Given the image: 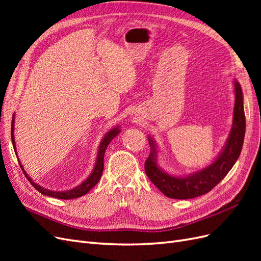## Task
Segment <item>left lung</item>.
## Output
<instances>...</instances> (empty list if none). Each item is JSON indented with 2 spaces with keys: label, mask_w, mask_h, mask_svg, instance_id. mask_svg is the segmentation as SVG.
<instances>
[{
  "label": "left lung",
  "mask_w": 261,
  "mask_h": 261,
  "mask_svg": "<svg viewBox=\"0 0 261 261\" xmlns=\"http://www.w3.org/2000/svg\"><path fill=\"white\" fill-rule=\"evenodd\" d=\"M234 87L235 105L232 130L222 152L209 167L185 177L170 175L158 167L155 144L152 138H148L151 152L145 162V172L150 180L159 188V191L169 198L189 199L207 194L223 179L239 159L244 143L246 121L241 85L235 81Z\"/></svg>",
  "instance_id": "8db88e82"
}]
</instances>
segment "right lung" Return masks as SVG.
I'll use <instances>...</instances> for the list:
<instances>
[{"instance_id": "add662e5", "label": "right lung", "mask_w": 261, "mask_h": 261, "mask_svg": "<svg viewBox=\"0 0 261 261\" xmlns=\"http://www.w3.org/2000/svg\"><path fill=\"white\" fill-rule=\"evenodd\" d=\"M14 115H13V120H12V127H11V136H12V143L14 146V150L15 152H16V146H15V138H14ZM120 133V129L118 127L112 128L110 132H108L107 135L105 136V138L102 139L101 144L99 146V151H98V155H97V162L96 165H94V169L91 172V174L88 176L85 181L81 185H78L77 187L70 189V191H66V192H53V191H49V189H45L43 187H41L40 185H38L37 183H34L33 179H31L28 175L27 173L23 170L21 163L19 162L20 168L23 172V174L28 178V180L30 181V184L33 185L39 193H41L45 196H49V197H54V198H59V199H74V198H78V197H82L85 194L88 193L90 189L96 185L101 175H102V172H103V167H105V163H103V158H105V152H106V149L109 146V144L111 143V140L117 135V134Z\"/></svg>"}]
</instances>
